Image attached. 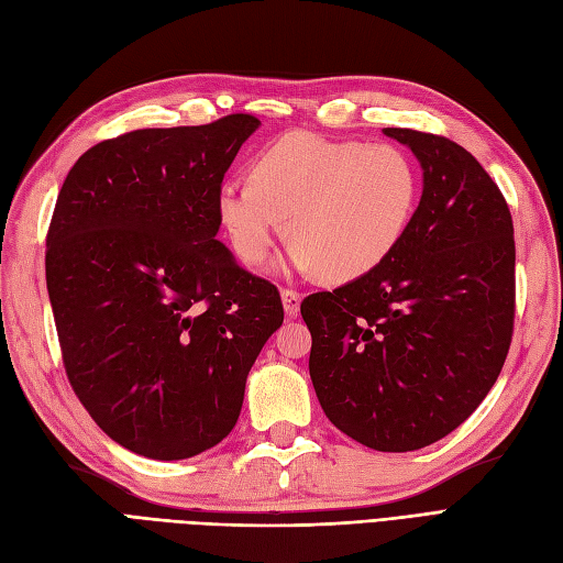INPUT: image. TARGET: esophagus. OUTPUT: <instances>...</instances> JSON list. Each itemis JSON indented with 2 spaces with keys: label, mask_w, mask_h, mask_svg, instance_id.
I'll use <instances>...</instances> for the list:
<instances>
[{
  "label": "esophagus",
  "mask_w": 563,
  "mask_h": 563,
  "mask_svg": "<svg viewBox=\"0 0 563 563\" xmlns=\"http://www.w3.org/2000/svg\"><path fill=\"white\" fill-rule=\"evenodd\" d=\"M300 300H302V294L294 291V288H282V302H284L286 317H298Z\"/></svg>",
  "instance_id": "esophagus-1"
}]
</instances>
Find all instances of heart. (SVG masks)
<instances>
[{"mask_svg": "<svg viewBox=\"0 0 563 563\" xmlns=\"http://www.w3.org/2000/svg\"><path fill=\"white\" fill-rule=\"evenodd\" d=\"M249 176L216 190L218 223L236 258L263 265L286 220L291 263L327 282L378 269L404 242L420 197L418 166L404 147L308 131L265 145Z\"/></svg>", "mask_w": 563, "mask_h": 563, "instance_id": "heart-1", "label": "heart"}]
</instances>
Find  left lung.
Here are the masks:
<instances>
[{"instance_id":"1","label":"left lung","mask_w":563,"mask_h":563,"mask_svg":"<svg viewBox=\"0 0 563 563\" xmlns=\"http://www.w3.org/2000/svg\"><path fill=\"white\" fill-rule=\"evenodd\" d=\"M413 150L422 197L368 275L312 294L310 378L360 444L406 453L451 434L498 380L515 331V225L500 187L444 135L385 129Z\"/></svg>"}]
</instances>
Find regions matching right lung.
I'll use <instances>...</instances> for the list:
<instances>
[{
	"instance_id": "obj_1",
	"label": "right lung",
	"mask_w": 563,
	"mask_h": 563,
	"mask_svg": "<svg viewBox=\"0 0 563 563\" xmlns=\"http://www.w3.org/2000/svg\"><path fill=\"white\" fill-rule=\"evenodd\" d=\"M258 124L236 112L117 135L58 192L46 288L63 366L98 428L139 455L183 460L223 441L284 321L277 286L216 240V190Z\"/></svg>"
}]
</instances>
